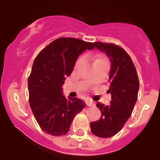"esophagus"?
Segmentation results:
<instances>
[{
  "mask_svg": "<svg viewBox=\"0 0 160 160\" xmlns=\"http://www.w3.org/2000/svg\"><path fill=\"white\" fill-rule=\"evenodd\" d=\"M86 104H87V107H93V106H94V102L90 99H87V101H86Z\"/></svg>",
  "mask_w": 160,
  "mask_h": 160,
  "instance_id": "34e87169",
  "label": "esophagus"
}]
</instances>
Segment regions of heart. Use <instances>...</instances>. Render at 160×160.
<instances>
[{
	"label": "heart",
	"instance_id": "b5f03b06",
	"mask_svg": "<svg viewBox=\"0 0 160 160\" xmlns=\"http://www.w3.org/2000/svg\"><path fill=\"white\" fill-rule=\"evenodd\" d=\"M82 59H83V57H80V58H79L78 59V60H77V62H76V63H75V66H77L78 65L79 63L81 62L82 61ZM98 61H106V59H105V58L101 57V56H100V57H98V58H96V59H95V62H98Z\"/></svg>",
	"mask_w": 160,
	"mask_h": 160
}]
</instances>
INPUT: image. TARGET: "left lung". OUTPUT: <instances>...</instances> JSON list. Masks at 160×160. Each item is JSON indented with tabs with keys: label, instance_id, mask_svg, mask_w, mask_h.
<instances>
[{
	"label": "left lung",
	"instance_id": "obj_1",
	"mask_svg": "<svg viewBox=\"0 0 160 160\" xmlns=\"http://www.w3.org/2000/svg\"><path fill=\"white\" fill-rule=\"evenodd\" d=\"M94 45L106 53L111 62L108 90L111 101V106L98 102L96 106L101 111V118L90 122V129L96 136L110 138L122 130L131 115L138 98L139 80L131 57L122 47L101 42H94Z\"/></svg>",
	"mask_w": 160,
	"mask_h": 160
}]
</instances>
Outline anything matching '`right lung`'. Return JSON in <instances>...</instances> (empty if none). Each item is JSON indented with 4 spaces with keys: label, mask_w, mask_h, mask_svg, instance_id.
Masks as SVG:
<instances>
[{
    "label": "right lung",
    "mask_w": 160,
    "mask_h": 160,
    "mask_svg": "<svg viewBox=\"0 0 160 160\" xmlns=\"http://www.w3.org/2000/svg\"><path fill=\"white\" fill-rule=\"evenodd\" d=\"M94 43L73 38H58L33 62L28 78L29 105L41 129L49 135H66L74 116L86 106L77 98H66L62 86L73 71L79 54L94 49Z\"/></svg>",
    "instance_id": "1"
}]
</instances>
